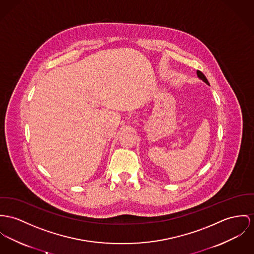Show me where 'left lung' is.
<instances>
[{
	"label": "left lung",
	"mask_w": 254,
	"mask_h": 254,
	"mask_svg": "<svg viewBox=\"0 0 254 254\" xmlns=\"http://www.w3.org/2000/svg\"><path fill=\"white\" fill-rule=\"evenodd\" d=\"M196 73H197V76L199 77V79H201L202 81H204L207 85H210V84H209V81H208L207 78H206V76H205V75H204L200 70H197V71H196Z\"/></svg>",
	"instance_id": "1"
}]
</instances>
